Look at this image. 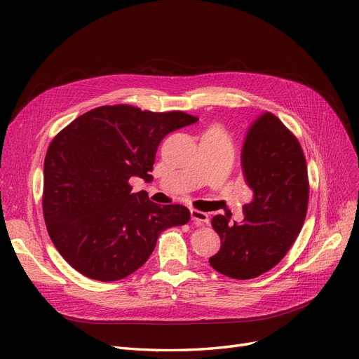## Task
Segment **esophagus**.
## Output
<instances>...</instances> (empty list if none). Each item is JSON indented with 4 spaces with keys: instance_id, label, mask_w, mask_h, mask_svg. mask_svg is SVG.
I'll return each mask as SVG.
<instances>
[{
    "instance_id": "1",
    "label": "esophagus",
    "mask_w": 359,
    "mask_h": 359,
    "mask_svg": "<svg viewBox=\"0 0 359 359\" xmlns=\"http://www.w3.org/2000/svg\"><path fill=\"white\" fill-rule=\"evenodd\" d=\"M190 217L193 223L196 226H202L205 223H208V214H205L202 211H198V210H190Z\"/></svg>"
}]
</instances>
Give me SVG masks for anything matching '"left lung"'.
I'll return each mask as SVG.
<instances>
[{"instance_id":"8db88e82","label":"left lung","mask_w":359,"mask_h":359,"mask_svg":"<svg viewBox=\"0 0 359 359\" xmlns=\"http://www.w3.org/2000/svg\"><path fill=\"white\" fill-rule=\"evenodd\" d=\"M243 170L255 198L243 206V223L214 215L220 250L210 265L231 278L248 280L276 266L295 241L309 205V178L301 145L273 114L250 127Z\"/></svg>"}]
</instances>
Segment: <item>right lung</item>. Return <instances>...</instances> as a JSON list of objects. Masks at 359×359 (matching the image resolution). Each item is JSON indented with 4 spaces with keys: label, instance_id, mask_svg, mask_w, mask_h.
<instances>
[{
    "label": "right lung",
    "instance_id": "obj_1",
    "mask_svg": "<svg viewBox=\"0 0 359 359\" xmlns=\"http://www.w3.org/2000/svg\"><path fill=\"white\" fill-rule=\"evenodd\" d=\"M184 112L102 106L76 118L52 140L43 169V214L60 255L85 277L121 280L142 266L158 235L186 224L182 205H158L132 193L130 178L153 181L166 135L191 126Z\"/></svg>",
    "mask_w": 359,
    "mask_h": 359
}]
</instances>
